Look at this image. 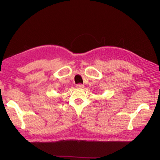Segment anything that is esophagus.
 <instances>
[{
  "label": "esophagus",
  "mask_w": 160,
  "mask_h": 160,
  "mask_svg": "<svg viewBox=\"0 0 160 160\" xmlns=\"http://www.w3.org/2000/svg\"><path fill=\"white\" fill-rule=\"evenodd\" d=\"M76 87H77V88L81 89V88H84V85H83V84H81V83H79V84H77V85H76Z\"/></svg>",
  "instance_id": "1"
}]
</instances>
